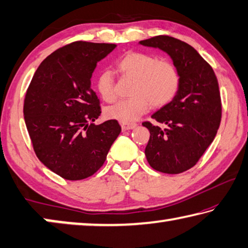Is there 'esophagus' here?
<instances>
[{
  "mask_svg": "<svg viewBox=\"0 0 248 248\" xmlns=\"http://www.w3.org/2000/svg\"><path fill=\"white\" fill-rule=\"evenodd\" d=\"M120 125H121V129H123L124 131H125V130H131V129L136 128L137 124L136 123H124V121H121Z\"/></svg>",
  "mask_w": 248,
  "mask_h": 248,
  "instance_id": "obj_1",
  "label": "esophagus"
}]
</instances>
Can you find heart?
Masks as SVG:
<instances>
[{
	"label": "heart",
	"mask_w": 248,
	"mask_h": 248,
	"mask_svg": "<svg viewBox=\"0 0 248 248\" xmlns=\"http://www.w3.org/2000/svg\"><path fill=\"white\" fill-rule=\"evenodd\" d=\"M124 78L133 79L131 98L120 100L106 109V116L124 123H132L149 110L166 106L177 95L180 74L170 61L144 52H129L116 63ZM96 87L105 102L116 99L115 81L110 71H103L96 78Z\"/></svg>",
	"instance_id": "b5f03b06"
}]
</instances>
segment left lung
Wrapping results in <instances>:
<instances>
[{
	"label": "left lung",
	"mask_w": 248,
	"mask_h": 248,
	"mask_svg": "<svg viewBox=\"0 0 248 248\" xmlns=\"http://www.w3.org/2000/svg\"><path fill=\"white\" fill-rule=\"evenodd\" d=\"M139 44L166 52L180 74L176 97L154 112V124H142L150 131L146 159L157 171L183 173L197 164L217 136L222 116L219 83L211 65L182 40L155 36Z\"/></svg>",
	"instance_id": "left-lung-1"
}]
</instances>
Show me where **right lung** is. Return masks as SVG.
Returning a JSON list of instances; mask_svg holds the SVG:
<instances>
[{
    "instance_id": "right-lung-1",
    "label": "right lung",
    "mask_w": 248,
    "mask_h": 248,
    "mask_svg": "<svg viewBox=\"0 0 248 248\" xmlns=\"http://www.w3.org/2000/svg\"><path fill=\"white\" fill-rule=\"evenodd\" d=\"M114 44L75 41L59 48L41 62L24 100V118L37 157L68 180L95 174L121 131L118 121H93L100 112L91 87L97 62Z\"/></svg>"
}]
</instances>
